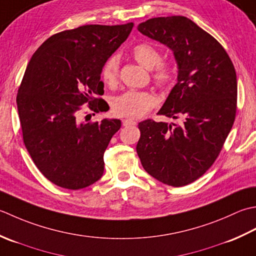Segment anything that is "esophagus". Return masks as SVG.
Returning a JSON list of instances; mask_svg holds the SVG:
<instances>
[{"label":"esophagus","mask_w":256,"mask_h":256,"mask_svg":"<svg viewBox=\"0 0 256 256\" xmlns=\"http://www.w3.org/2000/svg\"><path fill=\"white\" fill-rule=\"evenodd\" d=\"M137 124L132 119H122V124L124 127H128V126H134V124Z\"/></svg>","instance_id":"1"}]
</instances>
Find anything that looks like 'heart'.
<instances>
[{"mask_svg":"<svg viewBox=\"0 0 256 256\" xmlns=\"http://www.w3.org/2000/svg\"><path fill=\"white\" fill-rule=\"evenodd\" d=\"M134 58L144 66L151 70V77L156 86L161 90H168L174 82V68L168 62H161V54L157 48L148 43H139L132 48ZM119 75V60L112 55L104 62L100 70L102 82L108 86L116 85ZM156 105L152 94L144 90H127L112 98V112L118 117L140 118L147 114Z\"/></svg>","mask_w":256,"mask_h":256,"instance_id":"1","label":"heart"}]
</instances>
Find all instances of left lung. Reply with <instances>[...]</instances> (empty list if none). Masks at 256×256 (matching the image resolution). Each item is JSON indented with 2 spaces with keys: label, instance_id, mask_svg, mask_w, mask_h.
<instances>
[{
  "label": "left lung",
  "instance_id": "8db88e82",
  "mask_svg": "<svg viewBox=\"0 0 256 256\" xmlns=\"http://www.w3.org/2000/svg\"><path fill=\"white\" fill-rule=\"evenodd\" d=\"M138 30L174 52L178 82L158 114L181 124L139 122L136 149L150 176L184 186L214 164L231 132L238 102L236 68L223 46L186 16L150 18Z\"/></svg>",
  "mask_w": 256,
  "mask_h": 256
}]
</instances>
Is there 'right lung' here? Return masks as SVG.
Wrapping results in <instances>:
<instances>
[{"label":"right lung","mask_w":256,"mask_h":256,"mask_svg":"<svg viewBox=\"0 0 256 256\" xmlns=\"http://www.w3.org/2000/svg\"><path fill=\"white\" fill-rule=\"evenodd\" d=\"M134 23L84 25L52 35L33 54L16 104L26 149L46 179L64 189L90 186L104 174V152L119 119L84 122L82 105L106 112L100 70ZM90 116L87 114L86 117Z\"/></svg>","instance_id":"1"}]
</instances>
